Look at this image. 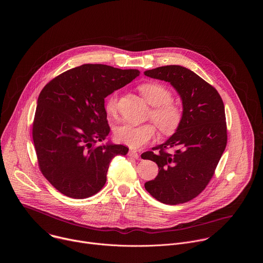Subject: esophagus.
<instances>
[{
    "label": "esophagus",
    "mask_w": 263,
    "mask_h": 263,
    "mask_svg": "<svg viewBox=\"0 0 263 263\" xmlns=\"http://www.w3.org/2000/svg\"><path fill=\"white\" fill-rule=\"evenodd\" d=\"M128 156L132 157V158H134V159H139V158H140V155H139L136 151H129V152H128Z\"/></svg>",
    "instance_id": "1"
}]
</instances>
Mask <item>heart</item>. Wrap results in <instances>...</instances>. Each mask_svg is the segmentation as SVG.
<instances>
[{"label":"heart","mask_w":263,"mask_h":263,"mask_svg":"<svg viewBox=\"0 0 263 263\" xmlns=\"http://www.w3.org/2000/svg\"><path fill=\"white\" fill-rule=\"evenodd\" d=\"M139 90L145 100L154 106L150 117L159 130L164 135L175 133L183 119V110L180 105L172 101L170 90L157 82L141 84ZM105 111L108 115H115L118 107V94L114 92L105 100ZM156 127L152 123L145 124H122L115 130V139L133 149H139L154 140Z\"/></svg>","instance_id":"heart-1"}]
</instances>
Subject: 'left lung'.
I'll return each instance as SVG.
<instances>
[{
	"label": "left lung",
	"instance_id": "left-lung-1",
	"mask_svg": "<svg viewBox=\"0 0 263 263\" xmlns=\"http://www.w3.org/2000/svg\"><path fill=\"white\" fill-rule=\"evenodd\" d=\"M144 74L169 82L183 104V119L176 133L142 154L159 167L157 177L145 188L163 203H184L206 187L225 151L224 103L215 87L184 67L164 66Z\"/></svg>",
	"mask_w": 263,
	"mask_h": 263
}]
</instances>
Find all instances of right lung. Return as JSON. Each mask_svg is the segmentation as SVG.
Here are the masks:
<instances>
[{"label": "right lung", "instance_id": "add662e5", "mask_svg": "<svg viewBox=\"0 0 263 263\" xmlns=\"http://www.w3.org/2000/svg\"><path fill=\"white\" fill-rule=\"evenodd\" d=\"M140 75L85 64L49 81L41 90L32 124L38 167L66 196L83 199L100 191L109 163L126 155L122 145H98L110 133L104 99Z\"/></svg>", "mask_w": 263, "mask_h": 263}]
</instances>
